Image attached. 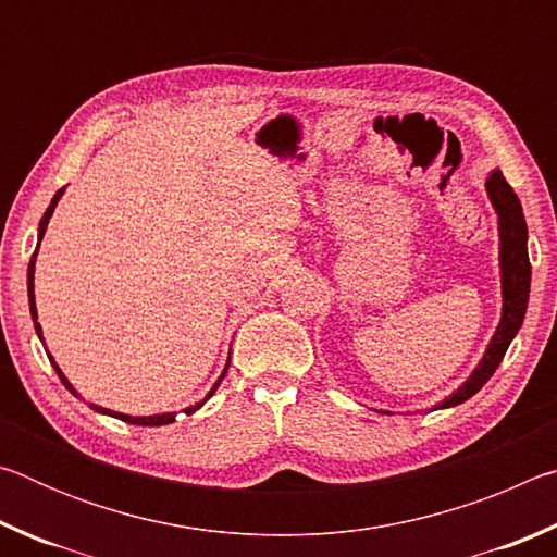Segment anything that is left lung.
<instances>
[{"instance_id": "8db88e82", "label": "left lung", "mask_w": 557, "mask_h": 557, "mask_svg": "<svg viewBox=\"0 0 557 557\" xmlns=\"http://www.w3.org/2000/svg\"><path fill=\"white\" fill-rule=\"evenodd\" d=\"M486 196L496 211L498 223V275H502V319L494 336L488 338L486 351L476 369L469 373V379L451 391L447 398H442L432 410L455 408L469 400L471 395L484 388V383L492 379L498 363L504 361L506 348L518 334L523 324L525 309H528V295H531V260H528V225L523 219L521 201L504 174L494 169L486 174Z\"/></svg>"}]
</instances>
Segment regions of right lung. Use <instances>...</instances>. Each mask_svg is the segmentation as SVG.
Returning <instances> with one entry per match:
<instances>
[{
	"mask_svg": "<svg viewBox=\"0 0 557 557\" xmlns=\"http://www.w3.org/2000/svg\"><path fill=\"white\" fill-rule=\"evenodd\" d=\"M63 191H65V188H59V191L53 194V199H51V203H49V209H46V213L41 215V221H39V235H36V250H34L32 262H29V272H26V287H29V312H32L34 329H36V334H39L41 344H44V332H41V324H39V312H36V297H34V270H36V256H39L41 238H44L46 228H49V221H51V215H53V211H55V206H59V201H61ZM44 348H46V344H44ZM49 361H51V366L55 369V373H59V379L63 381L65 388H69V391L75 395V398H81L78 391H75V388H73V383H71L69 379H65L63 371L59 369V363L53 361V356H51V354H49ZM228 366H231V356H228V363H225L223 373L219 375V381L213 383V388H211L209 393H206V398H203V400H199V403H194V405H188V408H184V412H186V414L196 412V410L201 408V405H203L206 400L211 398V395L215 393V388H219V385H221L223 375L228 373ZM90 408L96 410V412H100V414H110V418H117V420H122V422H129V425H147V428H154V425H169V422H174V420H176V412H159V414H125V412H117V410L102 408V405H96V403H90Z\"/></svg>",
	"mask_w": 557,
	"mask_h": 557,
	"instance_id": "add662e5",
	"label": "right lung"
}]
</instances>
